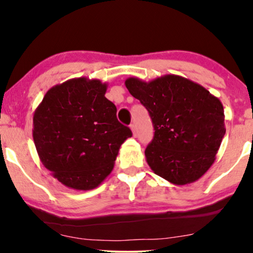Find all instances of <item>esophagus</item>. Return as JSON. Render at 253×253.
<instances>
[{"mask_svg":"<svg viewBox=\"0 0 253 253\" xmlns=\"http://www.w3.org/2000/svg\"><path fill=\"white\" fill-rule=\"evenodd\" d=\"M130 129H131V131H132L133 137H137V127H136V126H134V124H131Z\"/></svg>","mask_w":253,"mask_h":253,"instance_id":"esophagus-1","label":"esophagus"}]
</instances>
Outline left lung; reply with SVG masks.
<instances>
[{
    "instance_id": "8db88e82",
    "label": "left lung",
    "mask_w": 253,
    "mask_h": 253,
    "mask_svg": "<svg viewBox=\"0 0 253 253\" xmlns=\"http://www.w3.org/2000/svg\"><path fill=\"white\" fill-rule=\"evenodd\" d=\"M126 86L146 107L153 122L154 137L145 157L154 174L175 185L202 177L215 161L226 133L219 98L177 75L151 82L130 77Z\"/></svg>"
}]
</instances>
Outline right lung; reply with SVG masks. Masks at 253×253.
<instances>
[{
    "label": "right lung",
    "instance_id": "1",
    "mask_svg": "<svg viewBox=\"0 0 253 253\" xmlns=\"http://www.w3.org/2000/svg\"><path fill=\"white\" fill-rule=\"evenodd\" d=\"M99 79L72 78L44 94L33 115V140L40 161L74 190L95 189L112 172L120 147L132 136L106 98Z\"/></svg>",
    "mask_w": 253,
    "mask_h": 253
}]
</instances>
